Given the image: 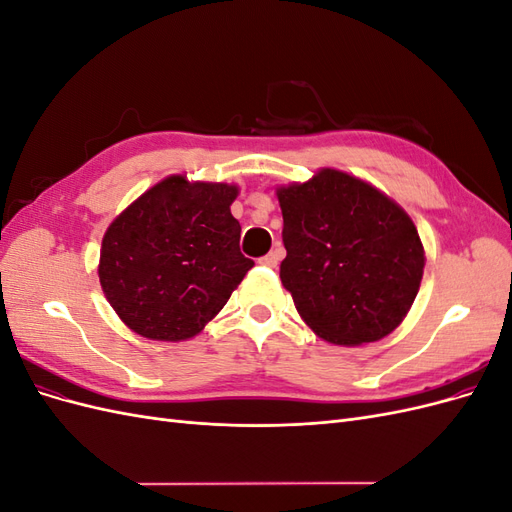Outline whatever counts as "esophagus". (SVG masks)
Masks as SVG:
<instances>
[{
    "mask_svg": "<svg viewBox=\"0 0 512 512\" xmlns=\"http://www.w3.org/2000/svg\"><path fill=\"white\" fill-rule=\"evenodd\" d=\"M282 260V250H271L267 256L260 258V265L265 267H277V262Z\"/></svg>",
    "mask_w": 512,
    "mask_h": 512,
    "instance_id": "1",
    "label": "esophagus"
}]
</instances>
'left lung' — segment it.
I'll list each match as a JSON object with an SVG mask.
<instances>
[{
    "label": "left lung",
    "mask_w": 512,
    "mask_h": 512,
    "mask_svg": "<svg viewBox=\"0 0 512 512\" xmlns=\"http://www.w3.org/2000/svg\"><path fill=\"white\" fill-rule=\"evenodd\" d=\"M284 288L318 337L339 346L395 331L423 280L425 250L410 215L361 179L322 168L277 190Z\"/></svg>",
    "instance_id": "left-lung-1"
}]
</instances>
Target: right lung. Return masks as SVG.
Returning a JSON list of instances; mask_svg holds the SVG:
<instances>
[{"mask_svg":"<svg viewBox=\"0 0 512 512\" xmlns=\"http://www.w3.org/2000/svg\"><path fill=\"white\" fill-rule=\"evenodd\" d=\"M239 188L166 177L117 215L100 250V286L128 327L181 342L205 329L254 260L239 250Z\"/></svg>","mask_w":512,"mask_h":512,"instance_id":"obj_1","label":"right lung"}]
</instances>
